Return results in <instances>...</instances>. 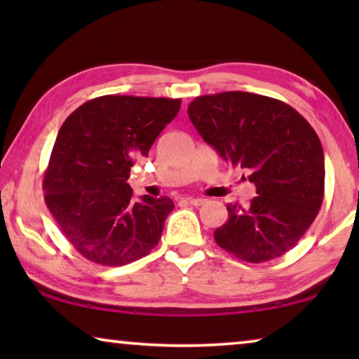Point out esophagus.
<instances>
[{
  "label": "esophagus",
  "mask_w": 359,
  "mask_h": 359,
  "mask_svg": "<svg viewBox=\"0 0 359 359\" xmlns=\"http://www.w3.org/2000/svg\"><path fill=\"white\" fill-rule=\"evenodd\" d=\"M187 201L190 203L191 205H203L205 203V199H203V198H188Z\"/></svg>",
  "instance_id": "1"
}]
</instances>
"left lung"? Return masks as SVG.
<instances>
[{
  "instance_id": "1",
  "label": "left lung",
  "mask_w": 359,
  "mask_h": 359,
  "mask_svg": "<svg viewBox=\"0 0 359 359\" xmlns=\"http://www.w3.org/2000/svg\"><path fill=\"white\" fill-rule=\"evenodd\" d=\"M194 128L223 160L250 171L257 194L247 208L228 204L215 229L218 245L247 263L291 250L318 215L325 196V155L302 115L269 96L203 95L188 106Z\"/></svg>"
}]
</instances>
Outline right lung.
I'll list each match as a JSON object with an SVG mask.
<instances>
[{"mask_svg": "<svg viewBox=\"0 0 359 359\" xmlns=\"http://www.w3.org/2000/svg\"><path fill=\"white\" fill-rule=\"evenodd\" d=\"M180 100L104 95L77 107L53 144L42 187L46 204L76 250L92 263L123 266L155 248L168 196L133 201L131 166L147 156L180 111Z\"/></svg>", "mask_w": 359, "mask_h": 359, "instance_id": "right-lung-1", "label": "right lung"}]
</instances>
